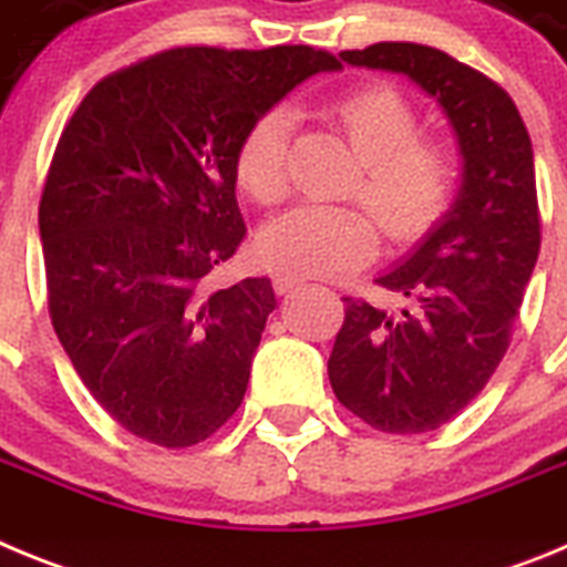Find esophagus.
Instances as JSON below:
<instances>
[{
    "mask_svg": "<svg viewBox=\"0 0 567 567\" xmlns=\"http://www.w3.org/2000/svg\"><path fill=\"white\" fill-rule=\"evenodd\" d=\"M272 287H275V292H280V295L292 292L295 287H303V278L295 272H278L272 280Z\"/></svg>",
    "mask_w": 567,
    "mask_h": 567,
    "instance_id": "1",
    "label": "esophagus"
}]
</instances>
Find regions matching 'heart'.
<instances>
[{
	"label": "heart",
	"mask_w": 567,
	"mask_h": 567,
	"mask_svg": "<svg viewBox=\"0 0 567 567\" xmlns=\"http://www.w3.org/2000/svg\"><path fill=\"white\" fill-rule=\"evenodd\" d=\"M354 153L363 178L360 202L379 215L385 235L398 244L423 238L449 213L457 193L460 164L454 150L420 133V115L398 87L358 84L327 104ZM289 135L292 115L264 110L240 135L235 182L260 207H278L289 195ZM380 247L378 219L365 207H298L269 224L260 249L272 264L300 275H343L372 260Z\"/></svg>",
	"instance_id": "obj_1"
}]
</instances>
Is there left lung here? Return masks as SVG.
<instances>
[{
    "mask_svg": "<svg viewBox=\"0 0 567 567\" xmlns=\"http://www.w3.org/2000/svg\"><path fill=\"white\" fill-rule=\"evenodd\" d=\"M340 59L409 76L457 130V204L403 267L378 278L405 300L403 312L343 298L329 354L334 398L363 423L434 432L483 392L508 352L543 240L534 150L508 93L443 50L378 42Z\"/></svg>",
    "mask_w": 567,
    "mask_h": 567,
    "instance_id": "left-lung-1",
    "label": "left lung"
}]
</instances>
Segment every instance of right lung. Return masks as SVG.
<instances>
[{
	"mask_svg": "<svg viewBox=\"0 0 567 567\" xmlns=\"http://www.w3.org/2000/svg\"><path fill=\"white\" fill-rule=\"evenodd\" d=\"M340 62L309 44H184L90 87L64 124L42 202L53 329L104 412L187 449L238 412L269 278L213 287L247 235L235 150L264 110Z\"/></svg>",
	"mask_w": 567,
	"mask_h": 567,
	"instance_id": "add662e5",
	"label": "right lung"
}]
</instances>
